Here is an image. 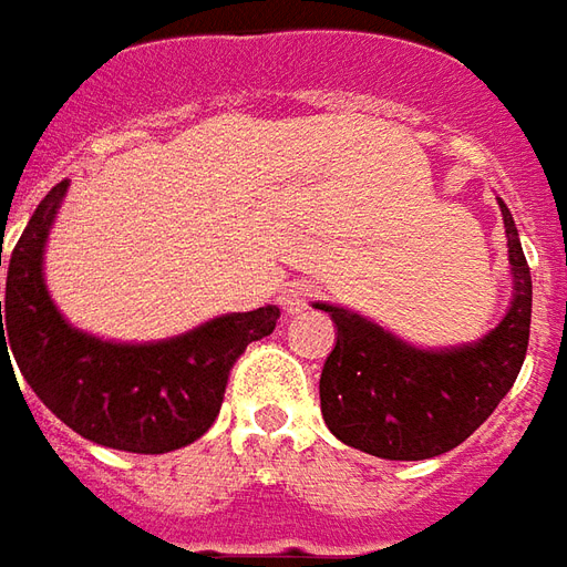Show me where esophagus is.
<instances>
[{"label": "esophagus", "mask_w": 567, "mask_h": 567, "mask_svg": "<svg viewBox=\"0 0 567 567\" xmlns=\"http://www.w3.org/2000/svg\"><path fill=\"white\" fill-rule=\"evenodd\" d=\"M315 299H317V287L315 284H305V280H296V284L284 287V292H280V305H284V311H287V315H299V311H305V308L315 302Z\"/></svg>", "instance_id": "34e87169"}]
</instances>
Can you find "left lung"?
<instances>
[{
    "mask_svg": "<svg viewBox=\"0 0 567 567\" xmlns=\"http://www.w3.org/2000/svg\"><path fill=\"white\" fill-rule=\"evenodd\" d=\"M513 265V302L485 339L452 351H419L344 308L339 339L320 375V412L344 445L388 461H424L467 440L507 396L528 351L532 271L519 231L501 200Z\"/></svg>",
    "mask_w": 567,
    "mask_h": 567,
    "instance_id": "obj_1",
    "label": "left lung"
}]
</instances>
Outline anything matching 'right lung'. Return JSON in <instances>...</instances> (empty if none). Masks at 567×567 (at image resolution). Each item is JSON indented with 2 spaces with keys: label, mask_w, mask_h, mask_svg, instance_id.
<instances>
[{
  "label": "right lung",
  "mask_w": 567,
  "mask_h": 567,
  "mask_svg": "<svg viewBox=\"0 0 567 567\" xmlns=\"http://www.w3.org/2000/svg\"><path fill=\"white\" fill-rule=\"evenodd\" d=\"M66 186L63 179L48 192L11 252L2 363L14 372L11 347L35 396L91 443L136 455H164L195 443L219 415L231 367L250 341L275 332L280 308L216 317L155 344H112L72 329L42 277L48 228Z\"/></svg>",
  "instance_id": "add662e5"
}]
</instances>
